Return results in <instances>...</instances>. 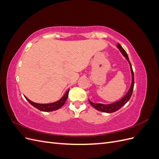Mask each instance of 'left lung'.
Segmentation results:
<instances>
[{
	"label": "left lung",
	"mask_w": 159,
	"mask_h": 159,
	"mask_svg": "<svg viewBox=\"0 0 159 159\" xmlns=\"http://www.w3.org/2000/svg\"><path fill=\"white\" fill-rule=\"evenodd\" d=\"M117 47L119 48V50H120V52H121V54L123 55V56L125 57L126 60L128 61L129 66H130V68H131V74H132V82H131V87H130L129 91H127V93H126V95L124 96V97L121 99L119 100L118 102H116L113 103H110V104H102V103H94L93 102H91L90 100H89V102L90 103V104L92 105V106L96 109L97 110L99 111H102V112H105V113H113L115 112L116 111L119 110V109H121L123 105L127 103L128 101L131 98L132 93H133V88H134V73L132 69V66L131 64V62L129 61V57L128 55L127 54V52L125 51V50L123 48L122 46L120 45L119 44H117Z\"/></svg>",
	"instance_id": "obj_1"
}]
</instances>
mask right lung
<instances>
[{
    "mask_svg": "<svg viewBox=\"0 0 159 159\" xmlns=\"http://www.w3.org/2000/svg\"><path fill=\"white\" fill-rule=\"evenodd\" d=\"M69 90L66 91V93L64 95L63 97H62L60 100L57 101L56 102L54 103H36L32 102L30 99H28L26 96H25V98L28 100V102H29L32 106L36 107V109H39L42 111H46V112H48V111H56L57 109H60L61 107L63 105H64L66 101L67 100L68 98V93H69Z\"/></svg>",
    "mask_w": 159,
    "mask_h": 159,
    "instance_id": "obj_1",
    "label": "right lung"
}]
</instances>
